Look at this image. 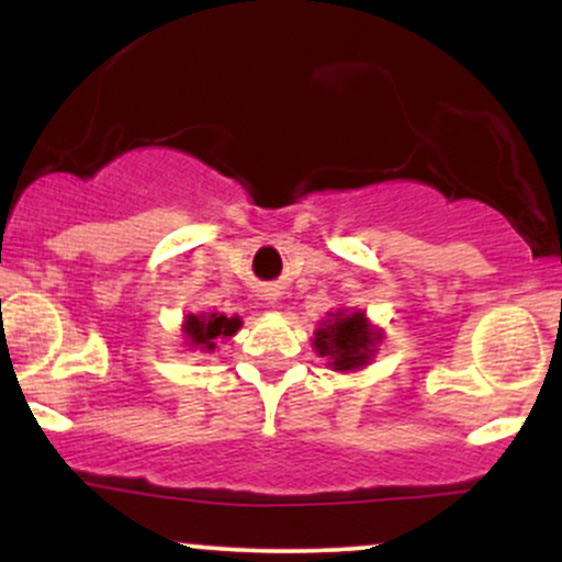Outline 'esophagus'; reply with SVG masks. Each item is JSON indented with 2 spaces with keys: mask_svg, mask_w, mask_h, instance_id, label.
Masks as SVG:
<instances>
[{
  "mask_svg": "<svg viewBox=\"0 0 562 562\" xmlns=\"http://www.w3.org/2000/svg\"><path fill=\"white\" fill-rule=\"evenodd\" d=\"M277 295H280V293H277V290H274V288L263 290V301H267V303H277Z\"/></svg>",
  "mask_w": 562,
  "mask_h": 562,
  "instance_id": "34e87169",
  "label": "esophagus"
}]
</instances>
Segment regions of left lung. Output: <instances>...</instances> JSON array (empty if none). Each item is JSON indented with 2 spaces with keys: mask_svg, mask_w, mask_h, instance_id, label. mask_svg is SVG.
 Wrapping results in <instances>:
<instances>
[{
  "mask_svg": "<svg viewBox=\"0 0 562 562\" xmlns=\"http://www.w3.org/2000/svg\"><path fill=\"white\" fill-rule=\"evenodd\" d=\"M380 333L370 327L362 312H335L333 319L322 322L314 333V348L319 357L330 359L333 370L351 372L364 367L375 353Z\"/></svg>",
  "mask_w": 562,
  "mask_h": 562,
  "instance_id": "1",
  "label": "left lung"
}]
</instances>
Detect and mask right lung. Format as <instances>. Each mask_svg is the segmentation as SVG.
I'll use <instances>...</instances> for the list:
<instances>
[{"mask_svg":"<svg viewBox=\"0 0 562 562\" xmlns=\"http://www.w3.org/2000/svg\"><path fill=\"white\" fill-rule=\"evenodd\" d=\"M240 317H224V314H187L184 335L192 348L214 351L218 338H229L240 330Z\"/></svg>","mask_w":562,"mask_h":562,"instance_id":"add662e5","label":"right lung"}]
</instances>
